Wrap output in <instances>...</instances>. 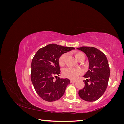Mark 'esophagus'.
Wrapping results in <instances>:
<instances>
[{
  "mask_svg": "<svg viewBox=\"0 0 124 124\" xmlns=\"http://www.w3.org/2000/svg\"><path fill=\"white\" fill-rule=\"evenodd\" d=\"M70 82H71V83H75V82H76V80H70Z\"/></svg>",
  "mask_w": 124,
  "mask_h": 124,
  "instance_id": "esophagus-1",
  "label": "esophagus"
}]
</instances>
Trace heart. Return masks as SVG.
<instances>
[{"mask_svg":"<svg viewBox=\"0 0 124 124\" xmlns=\"http://www.w3.org/2000/svg\"><path fill=\"white\" fill-rule=\"evenodd\" d=\"M84 55L82 52L76 51L74 52V56L78 60L81 56ZM67 56L66 54H63L58 59V63L60 66H62L64 64L65 61ZM82 73L80 69H75L72 68H67L62 70V75L63 77L70 78V79H75L77 78L78 75Z\"/></svg>","mask_w":124,"mask_h":124,"instance_id":"1","label":"heart"}]
</instances>
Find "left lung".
<instances>
[{"mask_svg":"<svg viewBox=\"0 0 124 124\" xmlns=\"http://www.w3.org/2000/svg\"><path fill=\"white\" fill-rule=\"evenodd\" d=\"M86 54L88 59L87 72L83 76L86 78L85 86L78 91L83 100L92 102L98 100L106 91L110 77V67L108 59L102 52L93 47H78Z\"/></svg>","mask_w":124,"mask_h":124,"instance_id":"obj_1","label":"left lung"}]
</instances>
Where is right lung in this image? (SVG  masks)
<instances>
[{
  "mask_svg": "<svg viewBox=\"0 0 124 124\" xmlns=\"http://www.w3.org/2000/svg\"><path fill=\"white\" fill-rule=\"evenodd\" d=\"M74 49L50 44L37 52L31 62V80L37 94L42 99L52 102L64 94L70 82L67 78H57L61 73L58 59L63 54Z\"/></svg>",
  "mask_w": 124,
  "mask_h": 124,
  "instance_id": "1",
  "label": "right lung"
}]
</instances>
